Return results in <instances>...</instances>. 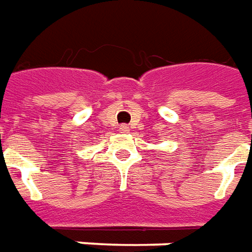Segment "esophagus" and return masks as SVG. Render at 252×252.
Returning <instances> with one entry per match:
<instances>
[{
    "label": "esophagus",
    "mask_w": 252,
    "mask_h": 252,
    "mask_svg": "<svg viewBox=\"0 0 252 252\" xmlns=\"http://www.w3.org/2000/svg\"><path fill=\"white\" fill-rule=\"evenodd\" d=\"M119 131H121V133H129L130 127L127 126V125H121V127H119Z\"/></svg>",
    "instance_id": "1"
}]
</instances>
